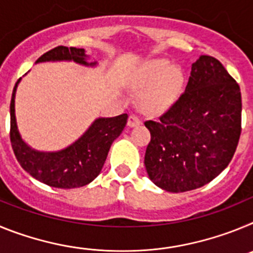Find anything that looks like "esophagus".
<instances>
[{"label": "esophagus", "instance_id": "obj_1", "mask_svg": "<svg viewBox=\"0 0 253 253\" xmlns=\"http://www.w3.org/2000/svg\"><path fill=\"white\" fill-rule=\"evenodd\" d=\"M140 124V119L138 118L137 115H130L129 116L128 119V125L130 126V128H133V126H137V125Z\"/></svg>", "mask_w": 253, "mask_h": 253}]
</instances>
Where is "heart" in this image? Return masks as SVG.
Masks as SVG:
<instances>
[{
    "label": "heart",
    "instance_id": "heart-1",
    "mask_svg": "<svg viewBox=\"0 0 253 253\" xmlns=\"http://www.w3.org/2000/svg\"><path fill=\"white\" fill-rule=\"evenodd\" d=\"M185 76L169 60L156 59L146 67L135 81V90L142 92V106L148 114L165 113L184 91Z\"/></svg>",
    "mask_w": 253,
    "mask_h": 253
}]
</instances>
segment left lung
I'll list each match as a JSON object with an SVG mask.
<instances>
[{
    "label": "left lung",
    "instance_id": "1",
    "mask_svg": "<svg viewBox=\"0 0 253 253\" xmlns=\"http://www.w3.org/2000/svg\"><path fill=\"white\" fill-rule=\"evenodd\" d=\"M241 88L215 58L193 63L185 92L157 120L144 156L152 182L171 193L202 187L229 165L241 135Z\"/></svg>",
    "mask_w": 253,
    "mask_h": 253
}]
</instances>
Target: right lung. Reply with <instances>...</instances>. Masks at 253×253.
<instances>
[{
  "instance_id": "right-lung-1",
  "label": "right lung",
  "mask_w": 253,
  "mask_h": 253,
  "mask_svg": "<svg viewBox=\"0 0 253 253\" xmlns=\"http://www.w3.org/2000/svg\"><path fill=\"white\" fill-rule=\"evenodd\" d=\"M84 49L57 46L44 53L37 63L73 60L84 66H95L96 62L88 63ZM19 78L13 87L10 104V139L13 153L21 167L28 173L43 184L58 189H75L90 184L101 172L107 153L114 140L122 134L126 125L128 115L114 118H99L92 123L86 133L73 144L58 152H39L30 148L19 133L15 116V93Z\"/></svg>"
}]
</instances>
